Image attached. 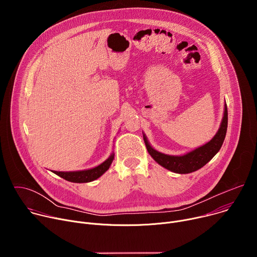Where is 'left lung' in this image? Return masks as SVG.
Returning a JSON list of instances; mask_svg holds the SVG:
<instances>
[{"label":"left lung","mask_w":257,"mask_h":257,"mask_svg":"<svg viewBox=\"0 0 257 257\" xmlns=\"http://www.w3.org/2000/svg\"><path fill=\"white\" fill-rule=\"evenodd\" d=\"M227 128H228V108H227V104H225L224 117H223L221 126H219L213 138L207 143H205L204 145L199 146V148L195 149L190 153H187L186 155L169 156V155L162 154L156 151L154 148H152V145L150 144L145 134H143V139L149 154L159 165L177 174H188L202 168L218 153L225 140Z\"/></svg>","instance_id":"1"}]
</instances>
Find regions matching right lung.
Masks as SVG:
<instances>
[{
	"label": "right lung",
	"mask_w": 257,
	"mask_h": 257,
	"mask_svg": "<svg viewBox=\"0 0 257 257\" xmlns=\"http://www.w3.org/2000/svg\"><path fill=\"white\" fill-rule=\"evenodd\" d=\"M114 154L109 156L107 160H105L102 164L98 165L97 167H94L89 170H83V171H74V172H58V171H53L56 175L60 176L61 178L73 182V183H87L96 180L99 178L102 174H104L111 164L114 161Z\"/></svg>",
	"instance_id": "1"
}]
</instances>
